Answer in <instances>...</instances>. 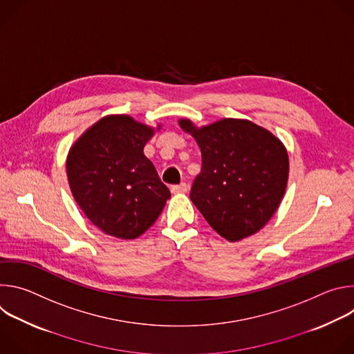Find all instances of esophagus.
Listing matches in <instances>:
<instances>
[{
    "label": "esophagus",
    "mask_w": 354,
    "mask_h": 354,
    "mask_svg": "<svg viewBox=\"0 0 354 354\" xmlns=\"http://www.w3.org/2000/svg\"><path fill=\"white\" fill-rule=\"evenodd\" d=\"M187 189H189V186H187L185 182H182V183H179V185H174V186L171 187V190H172L174 193H183V192H187Z\"/></svg>",
    "instance_id": "34e87169"
}]
</instances>
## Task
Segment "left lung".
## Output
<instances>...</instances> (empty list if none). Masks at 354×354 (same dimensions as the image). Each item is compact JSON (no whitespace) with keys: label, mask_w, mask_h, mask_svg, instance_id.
Instances as JSON below:
<instances>
[{"label":"left lung","mask_w":354,"mask_h":354,"mask_svg":"<svg viewBox=\"0 0 354 354\" xmlns=\"http://www.w3.org/2000/svg\"><path fill=\"white\" fill-rule=\"evenodd\" d=\"M179 126L201 151V171L190 200L210 227L234 242L258 232L276 213L288 179V156L269 130L241 119L197 129Z\"/></svg>","instance_id":"obj_1"}]
</instances>
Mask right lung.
<instances>
[{
  "instance_id": "1",
  "label": "right lung",
  "mask_w": 354,
  "mask_h": 354,
  "mask_svg": "<svg viewBox=\"0 0 354 354\" xmlns=\"http://www.w3.org/2000/svg\"><path fill=\"white\" fill-rule=\"evenodd\" d=\"M153 136L154 129L133 118L112 115L89 127L70 149L66 167L71 193L88 220L108 235L140 236L171 197L144 156Z\"/></svg>"
}]
</instances>
